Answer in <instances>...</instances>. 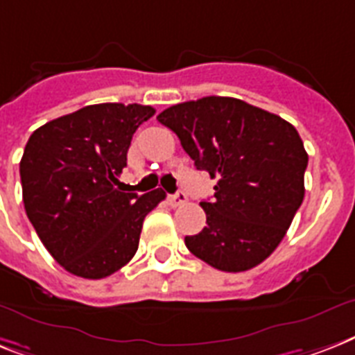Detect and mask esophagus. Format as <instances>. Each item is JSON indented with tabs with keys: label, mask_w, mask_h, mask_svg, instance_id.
<instances>
[{
	"label": "esophagus",
	"mask_w": 355,
	"mask_h": 355,
	"mask_svg": "<svg viewBox=\"0 0 355 355\" xmlns=\"http://www.w3.org/2000/svg\"><path fill=\"white\" fill-rule=\"evenodd\" d=\"M186 200H187V197H186V193H184V191H178V193H175V195H169V197H168V204H169V206H173V207L182 206Z\"/></svg>",
	"instance_id": "34e87169"
}]
</instances>
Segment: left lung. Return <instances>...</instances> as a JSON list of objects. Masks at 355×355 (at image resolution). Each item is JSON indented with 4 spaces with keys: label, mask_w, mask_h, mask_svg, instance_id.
Here are the masks:
<instances>
[{
    "label": "left lung",
    "mask_w": 355,
    "mask_h": 355,
    "mask_svg": "<svg viewBox=\"0 0 355 355\" xmlns=\"http://www.w3.org/2000/svg\"><path fill=\"white\" fill-rule=\"evenodd\" d=\"M197 169L217 178L202 200L206 227L187 250L223 272L261 264L286 235L304 198L308 155L297 129L281 116L230 96L171 105L157 116Z\"/></svg>",
    "instance_id": "8db88e82"
}]
</instances>
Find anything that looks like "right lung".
Instances as JSON below:
<instances>
[{
    "mask_svg": "<svg viewBox=\"0 0 355 355\" xmlns=\"http://www.w3.org/2000/svg\"><path fill=\"white\" fill-rule=\"evenodd\" d=\"M151 105L96 103L51 120L31 135L21 162L23 204L47 252L67 272L103 279L138 250L146 215L162 189L120 191L131 138Z\"/></svg>",
    "mask_w": 355,
    "mask_h": 355,
    "instance_id": "1",
    "label": "right lung"
}]
</instances>
